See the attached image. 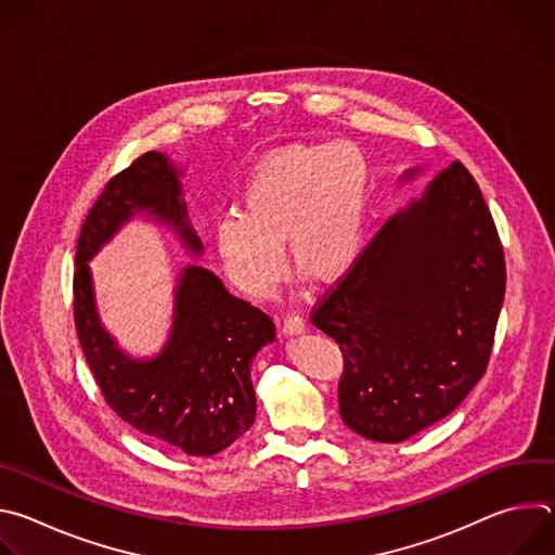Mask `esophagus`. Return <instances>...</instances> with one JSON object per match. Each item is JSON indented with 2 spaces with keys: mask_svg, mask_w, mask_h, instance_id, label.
<instances>
[{
  "mask_svg": "<svg viewBox=\"0 0 555 555\" xmlns=\"http://www.w3.org/2000/svg\"><path fill=\"white\" fill-rule=\"evenodd\" d=\"M283 330H285V334H298V332H302V330H305L302 315H300L298 311H289V313L285 315V321H283Z\"/></svg>",
  "mask_w": 555,
  "mask_h": 555,
  "instance_id": "34e87169",
  "label": "esophagus"
}]
</instances>
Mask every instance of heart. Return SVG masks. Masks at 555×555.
<instances>
[{
    "label": "heart",
    "mask_w": 555,
    "mask_h": 555,
    "mask_svg": "<svg viewBox=\"0 0 555 555\" xmlns=\"http://www.w3.org/2000/svg\"><path fill=\"white\" fill-rule=\"evenodd\" d=\"M369 197V169L353 142L285 146L255 169L242 212L215 225V250L228 279L250 296H268L283 270L315 281L343 274L358 255Z\"/></svg>",
    "instance_id": "heart-1"
}]
</instances>
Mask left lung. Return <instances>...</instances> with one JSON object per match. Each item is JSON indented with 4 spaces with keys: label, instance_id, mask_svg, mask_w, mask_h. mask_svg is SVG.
Returning <instances> with one entry per match:
<instances>
[{
    "label": "left lung",
    "instance_id": "obj_1",
    "mask_svg": "<svg viewBox=\"0 0 555 555\" xmlns=\"http://www.w3.org/2000/svg\"><path fill=\"white\" fill-rule=\"evenodd\" d=\"M505 279L492 212L454 163L311 309L343 351V422L398 443L450 415L488 369Z\"/></svg>",
    "mask_w": 555,
    "mask_h": 555
}]
</instances>
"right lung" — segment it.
Masks as SVG:
<instances>
[{
    "instance_id": "1",
    "label": "right lung",
    "mask_w": 555,
    "mask_h": 555,
    "mask_svg": "<svg viewBox=\"0 0 555 555\" xmlns=\"http://www.w3.org/2000/svg\"><path fill=\"white\" fill-rule=\"evenodd\" d=\"M178 178L163 153L146 151L105 184L76 242L74 325L105 402L122 422L163 446L212 456L255 424L250 364L274 340L272 319L228 294L212 272L191 266L180 276L167 347L153 360H129L101 327L88 268L138 210L171 223L191 253H202Z\"/></svg>"
}]
</instances>
